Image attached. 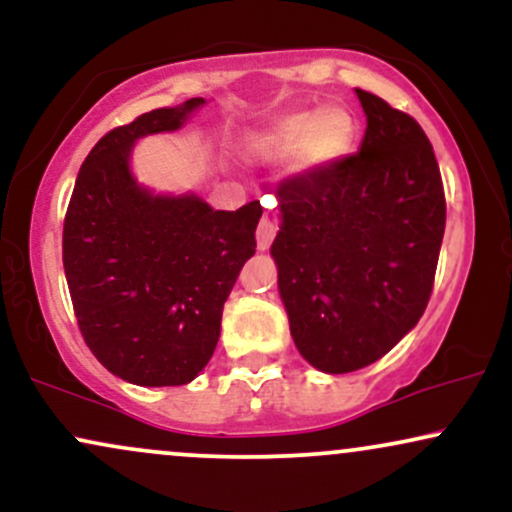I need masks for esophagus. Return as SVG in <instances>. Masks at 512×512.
<instances>
[{"instance_id": "esophagus-1", "label": "esophagus", "mask_w": 512, "mask_h": 512, "mask_svg": "<svg viewBox=\"0 0 512 512\" xmlns=\"http://www.w3.org/2000/svg\"><path fill=\"white\" fill-rule=\"evenodd\" d=\"M276 236V223L272 219H262L257 226V250H267Z\"/></svg>"}]
</instances>
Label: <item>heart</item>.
<instances>
[{
    "label": "heart",
    "mask_w": 512,
    "mask_h": 512,
    "mask_svg": "<svg viewBox=\"0 0 512 512\" xmlns=\"http://www.w3.org/2000/svg\"><path fill=\"white\" fill-rule=\"evenodd\" d=\"M354 137L356 120L349 110L342 105H327L284 115L250 139V151L269 163L298 156V166L303 170H320L337 163L351 149Z\"/></svg>",
    "instance_id": "b5f03b06"
}]
</instances>
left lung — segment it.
<instances>
[{"mask_svg":"<svg viewBox=\"0 0 512 512\" xmlns=\"http://www.w3.org/2000/svg\"><path fill=\"white\" fill-rule=\"evenodd\" d=\"M358 154L284 180L272 257L291 337L339 375L383 358L424 315L445 231L433 146L414 117L356 88Z\"/></svg>","mask_w":512,"mask_h":512,"instance_id":"8db88e82","label":"left lung"}]
</instances>
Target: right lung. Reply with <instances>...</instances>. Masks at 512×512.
<instances>
[{"label": "right lung", "mask_w": 512, "mask_h": 512, "mask_svg": "<svg viewBox=\"0 0 512 512\" xmlns=\"http://www.w3.org/2000/svg\"><path fill=\"white\" fill-rule=\"evenodd\" d=\"M204 103L151 110L105 134L76 175L64 219L79 330L93 356L132 385H187L202 373L223 303L257 248L260 202L219 211L195 192L158 195L132 173L139 139L175 132Z\"/></svg>", "instance_id": "obj_1"}]
</instances>
